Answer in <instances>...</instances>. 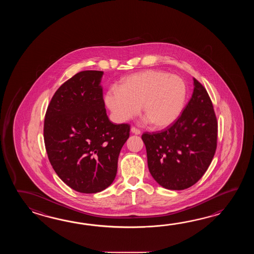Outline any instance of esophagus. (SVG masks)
Segmentation results:
<instances>
[{"instance_id": "1", "label": "esophagus", "mask_w": 254, "mask_h": 254, "mask_svg": "<svg viewBox=\"0 0 254 254\" xmlns=\"http://www.w3.org/2000/svg\"><path fill=\"white\" fill-rule=\"evenodd\" d=\"M130 131L132 132V133H134L136 135H140V129H137V128H135V127H131L130 128Z\"/></svg>"}]
</instances>
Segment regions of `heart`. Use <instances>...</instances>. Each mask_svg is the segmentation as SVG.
Segmentation results:
<instances>
[{
    "label": "heart",
    "mask_w": 254,
    "mask_h": 254,
    "mask_svg": "<svg viewBox=\"0 0 254 254\" xmlns=\"http://www.w3.org/2000/svg\"><path fill=\"white\" fill-rule=\"evenodd\" d=\"M187 96L184 80L166 71L148 70L125 77L120 87H110L104 102L119 122L139 114L159 129L174 124L183 113Z\"/></svg>",
    "instance_id": "obj_1"
}]
</instances>
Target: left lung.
Here are the masks:
<instances>
[{"label": "left lung", "mask_w": 254, "mask_h": 254, "mask_svg": "<svg viewBox=\"0 0 254 254\" xmlns=\"http://www.w3.org/2000/svg\"><path fill=\"white\" fill-rule=\"evenodd\" d=\"M193 92L179 119L162 132L141 136L151 176L168 190L187 189L205 173L217 147L218 124L205 88L193 78Z\"/></svg>", "instance_id": "left-lung-1"}]
</instances>
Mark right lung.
<instances>
[{
	"instance_id": "right-lung-1",
	"label": "right lung",
	"mask_w": 254,
	"mask_h": 254,
	"mask_svg": "<svg viewBox=\"0 0 254 254\" xmlns=\"http://www.w3.org/2000/svg\"><path fill=\"white\" fill-rule=\"evenodd\" d=\"M103 71L83 70L54 93L44 120L49 161L60 179L81 193H96L115 179L129 125L109 120L101 85Z\"/></svg>"
}]
</instances>
